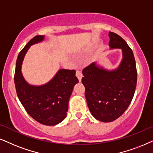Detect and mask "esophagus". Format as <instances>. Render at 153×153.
<instances>
[{
    "mask_svg": "<svg viewBox=\"0 0 153 153\" xmlns=\"http://www.w3.org/2000/svg\"><path fill=\"white\" fill-rule=\"evenodd\" d=\"M76 76L78 79L79 82H81V80H82V74L81 73L80 71H76Z\"/></svg>",
    "mask_w": 153,
    "mask_h": 153,
    "instance_id": "esophagus-1",
    "label": "esophagus"
}]
</instances>
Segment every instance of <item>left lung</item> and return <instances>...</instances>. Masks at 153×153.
I'll return each mask as SVG.
<instances>
[{
	"instance_id": "obj_1",
	"label": "left lung",
	"mask_w": 153,
	"mask_h": 153,
	"mask_svg": "<svg viewBox=\"0 0 153 153\" xmlns=\"http://www.w3.org/2000/svg\"><path fill=\"white\" fill-rule=\"evenodd\" d=\"M110 50L120 49L122 60L113 69H108L97 62L83 69L82 82L91 115L103 123L117 119L129 107L135 92L137 71L133 52L125 40L109 32Z\"/></svg>"
}]
</instances>
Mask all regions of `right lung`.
I'll list each match as a JSON object with an SVG mask.
<instances>
[{
  "instance_id": "right-lung-1",
  "label": "right lung",
  "mask_w": 153,
  "mask_h": 153,
  "mask_svg": "<svg viewBox=\"0 0 153 153\" xmlns=\"http://www.w3.org/2000/svg\"><path fill=\"white\" fill-rule=\"evenodd\" d=\"M44 40L45 36H36L19 52L16 62L15 84L18 98L28 115L40 124L54 126L66 118L69 99L78 79L75 71L59 69L44 85H30L25 80L22 73L24 56L30 46Z\"/></svg>"
}]
</instances>
